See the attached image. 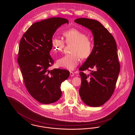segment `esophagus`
<instances>
[{
  "mask_svg": "<svg viewBox=\"0 0 135 135\" xmlns=\"http://www.w3.org/2000/svg\"><path fill=\"white\" fill-rule=\"evenodd\" d=\"M70 75L71 76H74V73L72 71H70Z\"/></svg>",
  "mask_w": 135,
  "mask_h": 135,
  "instance_id": "obj_1",
  "label": "esophagus"
}]
</instances>
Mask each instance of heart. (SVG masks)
I'll use <instances>...</instances> for the list:
<instances>
[{
	"label": "heart",
	"mask_w": 135,
	"mask_h": 135,
	"mask_svg": "<svg viewBox=\"0 0 135 135\" xmlns=\"http://www.w3.org/2000/svg\"><path fill=\"white\" fill-rule=\"evenodd\" d=\"M64 41L62 39L53 37L51 39L52 51L56 54L64 48L65 42L72 45L71 54L66 55L59 58L57 61L59 67L68 70H73L80 62V57L86 59L91 56L93 51V43L88 35L77 29L71 28L63 32Z\"/></svg>",
	"instance_id": "heart-1"
}]
</instances>
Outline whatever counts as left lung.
Returning <instances> with one entry per match:
<instances>
[{"instance_id": "8db88e82", "label": "left lung", "mask_w": 135, "mask_h": 135, "mask_svg": "<svg viewBox=\"0 0 135 135\" xmlns=\"http://www.w3.org/2000/svg\"><path fill=\"white\" fill-rule=\"evenodd\" d=\"M74 22L90 30L94 42L91 56L79 69L81 78L79 95L86 105L99 107L112 96L120 71L115 40L96 20L78 18ZM86 70L90 71L89 75L83 72Z\"/></svg>"}]
</instances>
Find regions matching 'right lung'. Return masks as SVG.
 Listing matches in <instances>:
<instances>
[{"label": "right lung", "mask_w": 135, "mask_h": 135, "mask_svg": "<svg viewBox=\"0 0 135 135\" xmlns=\"http://www.w3.org/2000/svg\"><path fill=\"white\" fill-rule=\"evenodd\" d=\"M68 24V20L51 18L30 26L21 39L18 63L29 93L42 104L57 101L62 95L61 85L70 75L61 69L50 70L54 60L50 55L51 39L59 27Z\"/></svg>", "instance_id": "right-lung-1"}]
</instances>
